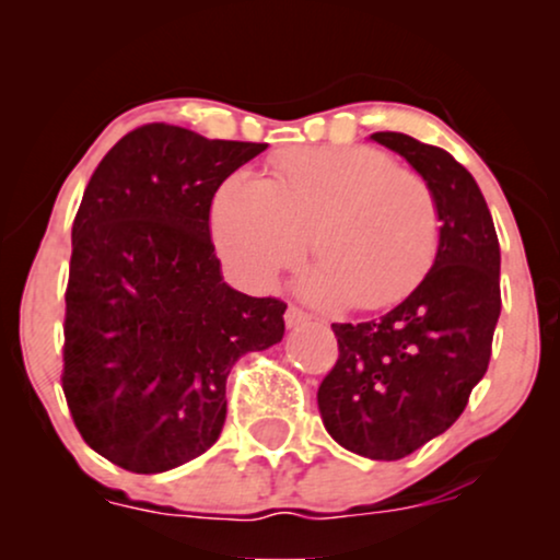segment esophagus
Returning a JSON list of instances; mask_svg holds the SVG:
<instances>
[{"label":"esophagus","instance_id":"obj_1","mask_svg":"<svg viewBox=\"0 0 560 560\" xmlns=\"http://www.w3.org/2000/svg\"><path fill=\"white\" fill-rule=\"evenodd\" d=\"M284 324H287V329H300V326L311 324V316H307L305 311H300V307L289 305L284 313Z\"/></svg>","mask_w":560,"mask_h":560}]
</instances>
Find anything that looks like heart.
<instances>
[{
	"label": "heart",
	"mask_w": 560,
	"mask_h": 560,
	"mask_svg": "<svg viewBox=\"0 0 560 560\" xmlns=\"http://www.w3.org/2000/svg\"><path fill=\"white\" fill-rule=\"evenodd\" d=\"M213 240L236 279L268 289L300 262L313 302L376 311L402 300L432 266L440 213L429 184L371 147L298 150L271 176L234 173L213 197Z\"/></svg>",
	"instance_id": "obj_1"
}]
</instances>
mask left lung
Segmentation results:
<instances>
[{
  "mask_svg": "<svg viewBox=\"0 0 560 560\" xmlns=\"http://www.w3.org/2000/svg\"><path fill=\"white\" fill-rule=\"evenodd\" d=\"M371 139L429 184L440 244L400 305L365 324H331L339 358L318 410L345 450L400 460L447 432L485 376L500 318V244L479 184L447 150L397 131Z\"/></svg>",
  "mask_w": 560,
  "mask_h": 560,
  "instance_id": "left-lung-1",
  "label": "left lung"
}]
</instances>
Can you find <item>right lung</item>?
<instances>
[{
	"label": "right lung",
	"instance_id": "1",
	"mask_svg": "<svg viewBox=\"0 0 560 560\" xmlns=\"http://www.w3.org/2000/svg\"><path fill=\"white\" fill-rule=\"evenodd\" d=\"M268 144L150 124L102 158L73 221L62 392L86 445L133 474L213 447L226 378L284 337L287 305L223 281L210 205Z\"/></svg>",
	"mask_w": 560,
	"mask_h": 560
}]
</instances>
